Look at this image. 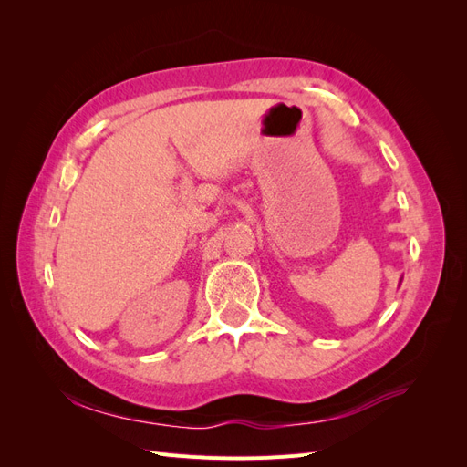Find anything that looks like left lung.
I'll return each instance as SVG.
<instances>
[{"label": "left lung", "mask_w": 467, "mask_h": 467, "mask_svg": "<svg viewBox=\"0 0 467 467\" xmlns=\"http://www.w3.org/2000/svg\"><path fill=\"white\" fill-rule=\"evenodd\" d=\"M401 280H403V278H401ZM401 280H400V285H401Z\"/></svg>", "instance_id": "1"}]
</instances>
